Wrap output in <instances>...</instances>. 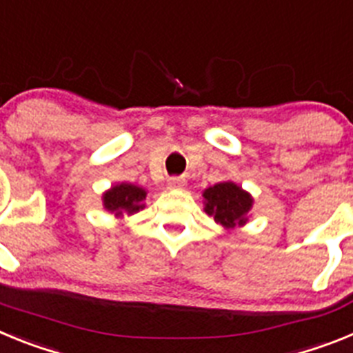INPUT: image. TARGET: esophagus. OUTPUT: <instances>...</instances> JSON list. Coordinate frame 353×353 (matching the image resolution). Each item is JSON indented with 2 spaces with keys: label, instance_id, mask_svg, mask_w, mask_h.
Here are the masks:
<instances>
[{
  "label": "esophagus",
  "instance_id": "34e87169",
  "mask_svg": "<svg viewBox=\"0 0 353 353\" xmlns=\"http://www.w3.org/2000/svg\"><path fill=\"white\" fill-rule=\"evenodd\" d=\"M168 187L170 189H183L185 187V179H182V176H171L168 180Z\"/></svg>",
  "mask_w": 353,
  "mask_h": 353
}]
</instances>
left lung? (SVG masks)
Segmentation results:
<instances>
[{
    "instance_id": "1",
    "label": "left lung",
    "mask_w": 353,
    "mask_h": 353,
    "mask_svg": "<svg viewBox=\"0 0 353 353\" xmlns=\"http://www.w3.org/2000/svg\"><path fill=\"white\" fill-rule=\"evenodd\" d=\"M205 212L215 223L226 230H235L248 223V214L252 207V198L242 187L233 182H221L208 187L203 192Z\"/></svg>"
}]
</instances>
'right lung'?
I'll return each mask as SVG.
<instances>
[{"instance_id":"right-lung-1","label":"right lung","mask_w":353,"mask_h":353,"mask_svg":"<svg viewBox=\"0 0 353 353\" xmlns=\"http://www.w3.org/2000/svg\"><path fill=\"white\" fill-rule=\"evenodd\" d=\"M145 198L146 191L143 187L134 185V183H118L102 194V203L105 210L120 219L123 215H132L143 210Z\"/></svg>"}]
</instances>
